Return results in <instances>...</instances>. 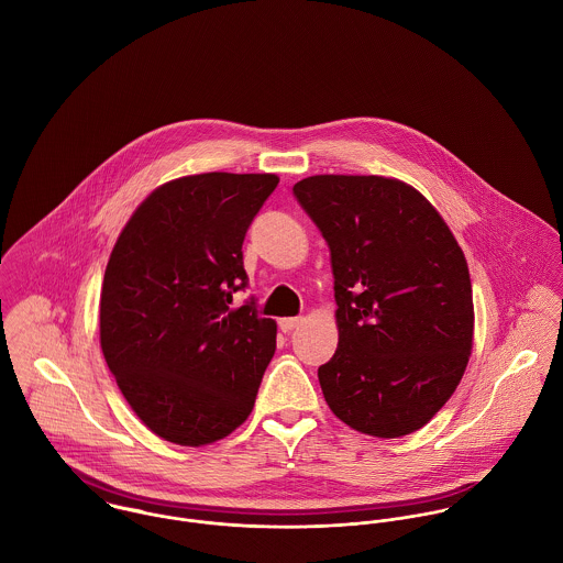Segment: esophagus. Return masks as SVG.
<instances>
[{"label":"esophagus","mask_w":563,"mask_h":563,"mask_svg":"<svg viewBox=\"0 0 563 563\" xmlns=\"http://www.w3.org/2000/svg\"><path fill=\"white\" fill-rule=\"evenodd\" d=\"M301 322H303L301 317H297V319H279V329H282L284 333H290V331H295Z\"/></svg>","instance_id":"obj_1"}]
</instances>
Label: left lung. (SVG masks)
Listing matches in <instances>:
<instances>
[{"instance_id":"8db88e82","label":"left lung","mask_w":563,"mask_h":563,"mask_svg":"<svg viewBox=\"0 0 563 563\" xmlns=\"http://www.w3.org/2000/svg\"><path fill=\"white\" fill-rule=\"evenodd\" d=\"M292 192L331 255L338 349L319 368L324 401L368 435L424 427L455 393L473 349L464 251L399 179L314 175Z\"/></svg>"}]
</instances>
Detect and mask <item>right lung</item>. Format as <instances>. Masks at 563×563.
I'll use <instances>...</instances> for the list:
<instances>
[{
	"instance_id": "1",
	"label": "right lung",
	"mask_w": 563,
	"mask_h": 563,
	"mask_svg": "<svg viewBox=\"0 0 563 563\" xmlns=\"http://www.w3.org/2000/svg\"><path fill=\"white\" fill-rule=\"evenodd\" d=\"M279 177L201 173L156 188L114 244L101 286L99 338L136 416L164 440L201 446L253 409L277 324L246 288L242 242Z\"/></svg>"
}]
</instances>
